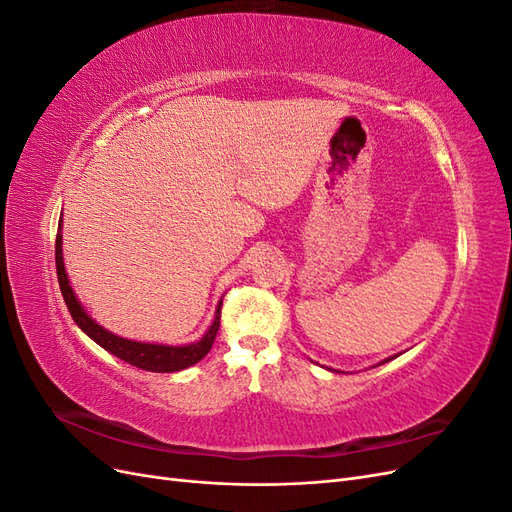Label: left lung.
<instances>
[{
    "instance_id": "obj_1",
    "label": "left lung",
    "mask_w": 512,
    "mask_h": 512,
    "mask_svg": "<svg viewBox=\"0 0 512 512\" xmlns=\"http://www.w3.org/2000/svg\"><path fill=\"white\" fill-rule=\"evenodd\" d=\"M386 361H391V359H386ZM386 361H384V363H386Z\"/></svg>"
}]
</instances>
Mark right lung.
Returning <instances> with one entry per match:
<instances>
[{"label": "right lung", "mask_w": 512, "mask_h": 512, "mask_svg": "<svg viewBox=\"0 0 512 512\" xmlns=\"http://www.w3.org/2000/svg\"><path fill=\"white\" fill-rule=\"evenodd\" d=\"M55 267H57V282L61 288V294H64V301L68 305V312L72 320L79 324V329L89 335L98 346L115 354L117 359L126 361L138 369L145 371H156V374H170V371H181L190 365H196L200 359H205L207 352L213 346V339L218 335L220 329V314H222V301L218 303V309H215V318L213 324L207 329V333L198 339L194 344L188 346H164V344H143V342H134V339L119 337L111 331H106L104 327L91 318L81 301L76 299V294L68 282V273L64 267V254H61V220H59V232L55 239Z\"/></svg>", "instance_id": "right-lung-1"}]
</instances>
